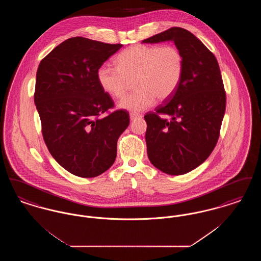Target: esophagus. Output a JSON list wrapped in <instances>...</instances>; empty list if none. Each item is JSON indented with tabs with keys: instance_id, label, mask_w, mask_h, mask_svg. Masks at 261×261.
<instances>
[{
	"instance_id": "34e87169",
	"label": "esophagus",
	"mask_w": 261,
	"mask_h": 261,
	"mask_svg": "<svg viewBox=\"0 0 261 261\" xmlns=\"http://www.w3.org/2000/svg\"><path fill=\"white\" fill-rule=\"evenodd\" d=\"M142 115L139 113H130V120L131 121H135L138 118H141Z\"/></svg>"
}]
</instances>
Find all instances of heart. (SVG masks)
<instances>
[{"instance_id": "obj_1", "label": "heart", "mask_w": 261, "mask_h": 261, "mask_svg": "<svg viewBox=\"0 0 261 261\" xmlns=\"http://www.w3.org/2000/svg\"><path fill=\"white\" fill-rule=\"evenodd\" d=\"M116 66H100L97 73L99 86L112 98L120 99L130 82L137 90L118 102L121 110L137 113L149 109L156 98H171L179 87L184 72V58L172 46L135 45L121 51Z\"/></svg>"}]
</instances>
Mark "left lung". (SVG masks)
I'll use <instances>...</instances> for the list:
<instances>
[{
  "mask_svg": "<svg viewBox=\"0 0 261 261\" xmlns=\"http://www.w3.org/2000/svg\"><path fill=\"white\" fill-rule=\"evenodd\" d=\"M172 41L184 58L181 83L155 112L145 115L149 162L164 173L182 175L211 155L218 141L226 109V93L214 55L198 38L172 27L142 43ZM169 115L171 120L160 117Z\"/></svg>",
  "mask_w": 261,
  "mask_h": 261,
  "instance_id": "left-lung-1",
  "label": "left lung"
}]
</instances>
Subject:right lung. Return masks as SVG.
Wrapping results in <instances>:
<instances>
[{"label":"right lung","mask_w":261,"mask_h":261,"mask_svg":"<svg viewBox=\"0 0 261 261\" xmlns=\"http://www.w3.org/2000/svg\"><path fill=\"white\" fill-rule=\"evenodd\" d=\"M121 44L69 38L38 66L34 102L44 141L57 162L73 175L92 178L115 161L117 140L129 125L124 111L113 108L99 86V67Z\"/></svg>","instance_id":"obj_1"}]
</instances>
